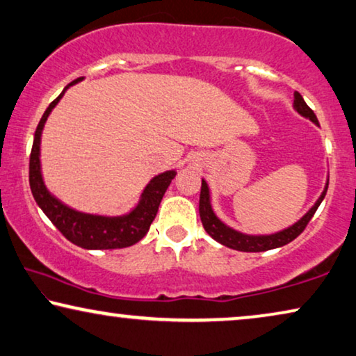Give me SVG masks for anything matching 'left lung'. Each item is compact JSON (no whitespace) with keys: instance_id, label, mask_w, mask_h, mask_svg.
Returning <instances> with one entry per match:
<instances>
[{"instance_id":"8db88e82","label":"left lung","mask_w":356,"mask_h":356,"mask_svg":"<svg viewBox=\"0 0 356 356\" xmlns=\"http://www.w3.org/2000/svg\"><path fill=\"white\" fill-rule=\"evenodd\" d=\"M293 111L298 112L302 117L308 118L315 123L316 127H319L316 115L313 114V111L307 106V102L303 101V97L300 96V92H293ZM327 184H329V175L326 178V184H324L323 193L319 194V197L316 199V202L312 205V209L302 216L300 220H297L296 223H292L291 226H287L284 229L276 231V233H270V234H247L242 233V231H238L234 228H231L221 221L218 216H216L215 210L212 207V193H210V188L205 179L202 178V188H200V199H199V215H200V221H202L204 229L207 231V234L212 236V238L223 244L229 249L239 250V252H265V250H271V249H277V247H282L286 244H289L293 239L297 238L298 234L305 229V226L308 225V221L312 220V216L315 215L316 209L319 207V204L323 202L324 195H326L327 191Z\"/></svg>"}]
</instances>
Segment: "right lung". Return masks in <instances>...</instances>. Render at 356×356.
Wrapping results in <instances>:
<instances>
[{
  "mask_svg": "<svg viewBox=\"0 0 356 356\" xmlns=\"http://www.w3.org/2000/svg\"><path fill=\"white\" fill-rule=\"evenodd\" d=\"M81 80L83 79H76L67 85L41 117L37 131H35L32 154H30V189H32L33 199L38 207L53 221L56 228L75 245L88 250L123 249V247L136 244L147 234L149 226L157 215L163 194L172 179L177 177V170H167L161 175H156L143 189L138 204L125 215L112 216L81 212L56 197L44 184L43 172H41V135H43L46 120L54 107L58 106V102L63 99L65 91Z\"/></svg>",
  "mask_w": 356,
  "mask_h": 356,
  "instance_id": "add662e5",
  "label": "right lung"
}]
</instances>
